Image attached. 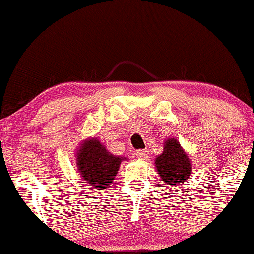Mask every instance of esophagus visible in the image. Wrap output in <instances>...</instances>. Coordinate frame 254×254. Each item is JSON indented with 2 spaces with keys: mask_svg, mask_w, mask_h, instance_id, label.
Wrapping results in <instances>:
<instances>
[{
  "mask_svg": "<svg viewBox=\"0 0 254 254\" xmlns=\"http://www.w3.org/2000/svg\"><path fill=\"white\" fill-rule=\"evenodd\" d=\"M135 155H136V157L139 158V160H147L148 151L147 150H137Z\"/></svg>",
  "mask_w": 254,
  "mask_h": 254,
  "instance_id": "34e87169",
  "label": "esophagus"
}]
</instances>
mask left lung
<instances>
[{
  "label": "left lung",
  "mask_w": 254,
  "mask_h": 254,
  "mask_svg": "<svg viewBox=\"0 0 254 254\" xmlns=\"http://www.w3.org/2000/svg\"><path fill=\"white\" fill-rule=\"evenodd\" d=\"M155 165L158 175L168 186L184 183L189 178L191 171V163L189 162L188 156L175 139L166 141L165 151L156 158Z\"/></svg>",
  "instance_id": "left-lung-1"
}]
</instances>
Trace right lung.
I'll return each instance as SVG.
<instances>
[{"mask_svg":"<svg viewBox=\"0 0 254 254\" xmlns=\"http://www.w3.org/2000/svg\"><path fill=\"white\" fill-rule=\"evenodd\" d=\"M77 158L82 179L97 190H104L111 186L123 160V157L111 155L98 140L84 142Z\"/></svg>","mask_w":254,"mask_h":254,"instance_id":"1","label":"right lung"}]
</instances>
